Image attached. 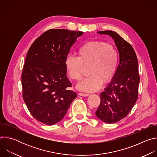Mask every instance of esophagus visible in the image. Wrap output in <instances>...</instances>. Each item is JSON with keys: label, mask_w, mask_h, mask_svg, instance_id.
<instances>
[{"label": "esophagus", "mask_w": 157, "mask_h": 157, "mask_svg": "<svg viewBox=\"0 0 157 157\" xmlns=\"http://www.w3.org/2000/svg\"><path fill=\"white\" fill-rule=\"evenodd\" d=\"M78 94L81 96H88L89 95V94H86V93H79Z\"/></svg>", "instance_id": "1"}]
</instances>
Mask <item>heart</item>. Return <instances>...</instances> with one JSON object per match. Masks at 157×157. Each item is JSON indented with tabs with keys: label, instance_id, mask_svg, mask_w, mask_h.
Here are the masks:
<instances>
[{
	"label": "heart",
	"instance_id": "1",
	"mask_svg": "<svg viewBox=\"0 0 157 157\" xmlns=\"http://www.w3.org/2000/svg\"><path fill=\"white\" fill-rule=\"evenodd\" d=\"M78 57L69 56L65 66L70 78L78 81L82 78L85 67L89 68V77L79 82L77 87L86 92H94L102 82H109L116 75L119 66V55L117 49L101 40L87 41L78 48Z\"/></svg>",
	"mask_w": 157,
	"mask_h": 157
}]
</instances>
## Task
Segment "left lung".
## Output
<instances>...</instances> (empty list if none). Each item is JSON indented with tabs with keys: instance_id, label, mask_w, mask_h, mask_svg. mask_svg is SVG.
<instances>
[{
	"instance_id": "1",
	"label": "left lung",
	"mask_w": 157,
	"mask_h": 157,
	"mask_svg": "<svg viewBox=\"0 0 157 157\" xmlns=\"http://www.w3.org/2000/svg\"><path fill=\"white\" fill-rule=\"evenodd\" d=\"M114 40L119 54L117 73L110 83L100 94L101 103L96 116L108 124L116 123L125 117L138 99L140 76L136 53L131 44L117 33L100 31Z\"/></svg>"
}]
</instances>
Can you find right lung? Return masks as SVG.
Returning <instances> with one entry per match:
<instances>
[{
	"instance_id": "obj_1",
	"label": "right lung",
	"mask_w": 157,
	"mask_h": 157,
	"mask_svg": "<svg viewBox=\"0 0 157 157\" xmlns=\"http://www.w3.org/2000/svg\"><path fill=\"white\" fill-rule=\"evenodd\" d=\"M82 32L50 29L32 44L21 73L23 99L32 116L48 125L59 122L77 97L65 60Z\"/></svg>"
}]
</instances>
